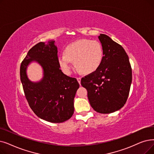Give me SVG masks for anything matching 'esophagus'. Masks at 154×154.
Instances as JSON below:
<instances>
[{
  "label": "esophagus",
  "instance_id": "obj_1",
  "mask_svg": "<svg viewBox=\"0 0 154 154\" xmlns=\"http://www.w3.org/2000/svg\"><path fill=\"white\" fill-rule=\"evenodd\" d=\"M77 81H78V82L81 84V77H77Z\"/></svg>",
  "mask_w": 154,
  "mask_h": 154
}]
</instances>
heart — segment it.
Returning a JSON list of instances; mask_svg holds the SVG:
<instances>
[{"label":"heart","instance_id":"heart-1","mask_svg":"<svg viewBox=\"0 0 154 154\" xmlns=\"http://www.w3.org/2000/svg\"><path fill=\"white\" fill-rule=\"evenodd\" d=\"M65 55L60 56L58 63L66 74L72 72V62L74 61L75 67L85 74L96 72L101 66L103 58V46L97 40L81 39L66 46Z\"/></svg>","mask_w":154,"mask_h":154}]
</instances>
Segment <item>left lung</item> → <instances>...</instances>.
Here are the masks:
<instances>
[{"instance_id":"obj_1","label":"left lung","mask_w":154,"mask_h":154,"mask_svg":"<svg viewBox=\"0 0 154 154\" xmlns=\"http://www.w3.org/2000/svg\"><path fill=\"white\" fill-rule=\"evenodd\" d=\"M98 38L104 50L99 68L81 79L88 91L92 108L96 112L108 114L121 109L128 99L132 81L128 56L122 46L104 34Z\"/></svg>"}]
</instances>
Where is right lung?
<instances>
[{
    "label": "right lung",
    "instance_id": "add662e5",
    "mask_svg": "<svg viewBox=\"0 0 154 154\" xmlns=\"http://www.w3.org/2000/svg\"><path fill=\"white\" fill-rule=\"evenodd\" d=\"M54 40L39 42L28 51L20 67V77L25 96L31 109L41 119L51 123L69 119L74 111L73 100L79 88L75 78L62 72ZM37 62L43 69L44 76L38 82L28 79V65Z\"/></svg>",
    "mask_w": 154,
    "mask_h": 154
}]
</instances>
